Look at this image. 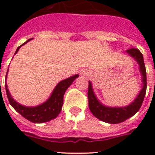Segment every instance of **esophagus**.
I'll return each mask as SVG.
<instances>
[{"label": "esophagus", "mask_w": 155, "mask_h": 155, "mask_svg": "<svg viewBox=\"0 0 155 155\" xmlns=\"http://www.w3.org/2000/svg\"><path fill=\"white\" fill-rule=\"evenodd\" d=\"M89 75L90 71L87 69H83V70L80 71V75H82V76H87V75Z\"/></svg>", "instance_id": "esophagus-1"}]
</instances>
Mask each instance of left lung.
I'll return each mask as SVG.
<instances>
[{
  "label": "left lung",
  "mask_w": 155,
  "mask_h": 155,
  "mask_svg": "<svg viewBox=\"0 0 155 155\" xmlns=\"http://www.w3.org/2000/svg\"><path fill=\"white\" fill-rule=\"evenodd\" d=\"M126 53L130 57L134 58L135 61L138 63L140 73L142 75V89L132 103L125 107H108V106L104 105L96 97L92 89V82L88 81L87 97H88V106H89L90 111L99 120L106 123H109V124H118L133 117L140 109L145 96H146L147 71H146L143 55L140 52L139 50L135 49V48L127 50Z\"/></svg>",
  "instance_id": "1"
}]
</instances>
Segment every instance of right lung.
Listing matches in <instances>:
<instances>
[{
	"mask_svg": "<svg viewBox=\"0 0 155 155\" xmlns=\"http://www.w3.org/2000/svg\"><path fill=\"white\" fill-rule=\"evenodd\" d=\"M31 39L32 38H30L28 41H26L25 43L21 45L20 47H18L15 52V54L21 46L25 44L26 42L30 41ZM7 74H8V71H7ZM7 74H6L5 79H7ZM78 76H79V75L76 74V75H72V76L66 79V80L60 81L58 84L56 85L54 89L53 90V92H51V94L49 98L47 99V101L38 106L28 107V106H24L18 103L11 96L10 92L8 89L7 84L5 83L6 94H7L8 101L12 105V107L18 113H20L23 117H25V119H27L28 120H30L33 123L47 122V121H50V120L57 117L58 114L60 113L63 104V96H64L66 90L70 87L73 81Z\"/></svg>",
	"mask_w": 155,
	"mask_h": 155,
	"instance_id": "obj_1",
	"label": "right lung"
}]
</instances>
